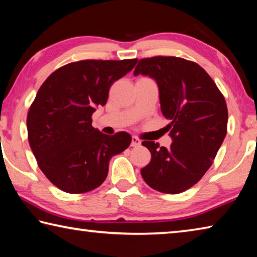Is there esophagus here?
<instances>
[{
    "instance_id": "esophagus-1",
    "label": "esophagus",
    "mask_w": 257,
    "mask_h": 257,
    "mask_svg": "<svg viewBox=\"0 0 257 257\" xmlns=\"http://www.w3.org/2000/svg\"><path fill=\"white\" fill-rule=\"evenodd\" d=\"M141 144H142L141 139L137 138V137H135V136L132 138V146L133 147H138V146H141Z\"/></svg>"
}]
</instances>
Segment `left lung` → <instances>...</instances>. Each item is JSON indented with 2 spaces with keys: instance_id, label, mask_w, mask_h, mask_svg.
Returning a JSON list of instances; mask_svg holds the SVG:
<instances>
[{
  "instance_id": "left-lung-1",
  "label": "left lung",
  "mask_w": 257,
  "mask_h": 257,
  "mask_svg": "<svg viewBox=\"0 0 257 257\" xmlns=\"http://www.w3.org/2000/svg\"><path fill=\"white\" fill-rule=\"evenodd\" d=\"M135 76H149L159 87L161 111L170 130L169 149L143 142L152 159L141 170L151 188L179 194L205 175L227 135L228 108L215 82L197 63L176 56L139 60Z\"/></svg>"
}]
</instances>
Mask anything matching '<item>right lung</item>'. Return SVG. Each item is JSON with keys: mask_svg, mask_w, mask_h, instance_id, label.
<instances>
[{"mask_svg": "<svg viewBox=\"0 0 257 257\" xmlns=\"http://www.w3.org/2000/svg\"><path fill=\"white\" fill-rule=\"evenodd\" d=\"M132 60H84L58 69L38 89L27 115L28 141L41 170L70 194L103 184L113 155L132 143L124 132L108 136L92 125L108 89L136 66Z\"/></svg>", "mask_w": 257, "mask_h": 257, "instance_id": "1", "label": "right lung"}]
</instances>
